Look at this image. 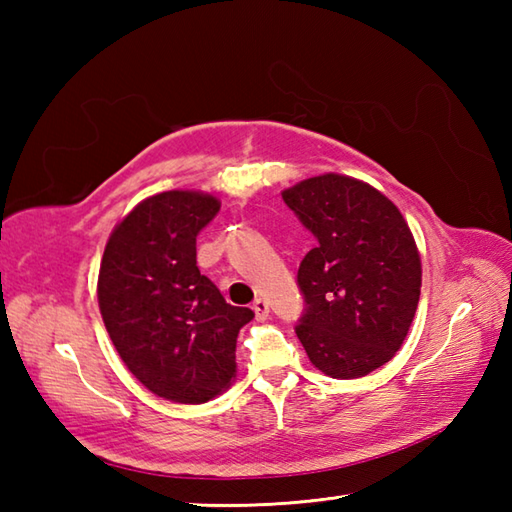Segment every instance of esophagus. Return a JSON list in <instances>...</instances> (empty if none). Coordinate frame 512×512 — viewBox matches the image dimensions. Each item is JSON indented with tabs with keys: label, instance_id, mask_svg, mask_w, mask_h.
Returning a JSON list of instances; mask_svg holds the SVG:
<instances>
[{
	"label": "esophagus",
	"instance_id": "esophagus-1",
	"mask_svg": "<svg viewBox=\"0 0 512 512\" xmlns=\"http://www.w3.org/2000/svg\"><path fill=\"white\" fill-rule=\"evenodd\" d=\"M253 310H255V317H257L259 321H264V319L268 317V312H270L268 301H266V299H255Z\"/></svg>",
	"mask_w": 512,
	"mask_h": 512
}]
</instances>
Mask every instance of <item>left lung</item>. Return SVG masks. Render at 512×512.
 I'll use <instances>...</instances> for the list:
<instances>
[{
  "mask_svg": "<svg viewBox=\"0 0 512 512\" xmlns=\"http://www.w3.org/2000/svg\"><path fill=\"white\" fill-rule=\"evenodd\" d=\"M281 198L317 237L303 257L297 336L332 378H361L394 358L418 308L422 266L398 206L367 182L323 173Z\"/></svg>",
  "mask_w": 512,
  "mask_h": 512,
  "instance_id": "left-lung-1",
  "label": "left lung"
}]
</instances>
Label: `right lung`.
<instances>
[{
	"label": "right lung",
	"mask_w": 512,
	"mask_h": 512,
	"mask_svg": "<svg viewBox=\"0 0 512 512\" xmlns=\"http://www.w3.org/2000/svg\"><path fill=\"white\" fill-rule=\"evenodd\" d=\"M220 211L202 191H165L116 224L99 270V308L129 372L151 394L200 405L235 378L237 334L255 317L226 303L195 262V239Z\"/></svg>",
	"instance_id": "right-lung-1"
}]
</instances>
